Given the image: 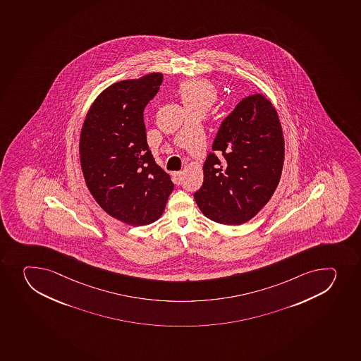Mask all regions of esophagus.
I'll return each mask as SVG.
<instances>
[{"label": "esophagus", "instance_id": "obj_1", "mask_svg": "<svg viewBox=\"0 0 361 361\" xmlns=\"http://www.w3.org/2000/svg\"><path fill=\"white\" fill-rule=\"evenodd\" d=\"M183 171H174V173H173L174 183H176V185H180V183H181V181H183Z\"/></svg>", "mask_w": 361, "mask_h": 361}]
</instances>
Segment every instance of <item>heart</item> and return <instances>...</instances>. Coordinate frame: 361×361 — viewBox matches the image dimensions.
<instances>
[{"label": "heart", "instance_id": "b5f03b06", "mask_svg": "<svg viewBox=\"0 0 361 361\" xmlns=\"http://www.w3.org/2000/svg\"><path fill=\"white\" fill-rule=\"evenodd\" d=\"M178 94L186 108L194 106L209 107L218 97V92L209 81L204 79L186 80L180 83Z\"/></svg>", "mask_w": 361, "mask_h": 361}]
</instances>
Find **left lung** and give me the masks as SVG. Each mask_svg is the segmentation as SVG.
Listing matches in <instances>:
<instances>
[{
  "label": "left lung",
  "instance_id": "left-lung-1",
  "mask_svg": "<svg viewBox=\"0 0 361 361\" xmlns=\"http://www.w3.org/2000/svg\"><path fill=\"white\" fill-rule=\"evenodd\" d=\"M212 148L215 153L208 154L194 199L212 221L243 225L271 200L281 178L285 140L271 101L262 94L240 101Z\"/></svg>",
  "mask_w": 361,
  "mask_h": 361
}]
</instances>
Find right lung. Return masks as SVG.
Instances as JSON below:
<instances>
[{"label":"right lung","instance_id":"right-lung-1","mask_svg":"<svg viewBox=\"0 0 361 361\" xmlns=\"http://www.w3.org/2000/svg\"><path fill=\"white\" fill-rule=\"evenodd\" d=\"M162 79L161 73H150L106 88L90 106L80 134V162L90 194L127 225L157 221L174 188L154 161L143 122Z\"/></svg>","mask_w":361,"mask_h":361}]
</instances>
